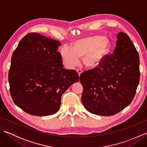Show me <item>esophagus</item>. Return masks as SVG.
<instances>
[{
    "label": "esophagus",
    "instance_id": "1",
    "mask_svg": "<svg viewBox=\"0 0 147 147\" xmlns=\"http://www.w3.org/2000/svg\"><path fill=\"white\" fill-rule=\"evenodd\" d=\"M76 71L78 72V76H80V74L82 73V69H76Z\"/></svg>",
    "mask_w": 147,
    "mask_h": 147
}]
</instances>
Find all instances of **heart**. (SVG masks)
Returning a JSON list of instances; mask_svg holds the SVG:
<instances>
[{"label":"heart","instance_id":"obj_1","mask_svg":"<svg viewBox=\"0 0 147 147\" xmlns=\"http://www.w3.org/2000/svg\"><path fill=\"white\" fill-rule=\"evenodd\" d=\"M111 43L102 35H93L80 38L74 42L72 47L65 45L61 50V55L64 64L73 67L83 57L86 67H94L100 63L108 54Z\"/></svg>","mask_w":147,"mask_h":147}]
</instances>
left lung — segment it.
<instances>
[{"label":"left lung","instance_id":"1","mask_svg":"<svg viewBox=\"0 0 147 147\" xmlns=\"http://www.w3.org/2000/svg\"><path fill=\"white\" fill-rule=\"evenodd\" d=\"M117 38L113 54L80 77L82 103L92 114L114 115L135 97L140 77L138 53L126 33H118Z\"/></svg>","mask_w":147,"mask_h":147}]
</instances>
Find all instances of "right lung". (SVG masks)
Wrapping results in <instances>:
<instances>
[{
    "mask_svg": "<svg viewBox=\"0 0 147 147\" xmlns=\"http://www.w3.org/2000/svg\"><path fill=\"white\" fill-rule=\"evenodd\" d=\"M58 40L30 33L14 50L9 71L14 104L28 114L52 115L61 106L62 95L79 81L74 70L63 67Z\"/></svg>",
    "mask_w": 147,
    "mask_h": 147,
    "instance_id": "1",
    "label": "right lung"
}]
</instances>
